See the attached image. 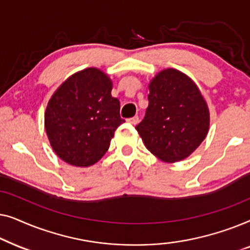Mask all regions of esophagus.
<instances>
[{
	"mask_svg": "<svg viewBox=\"0 0 250 250\" xmlns=\"http://www.w3.org/2000/svg\"><path fill=\"white\" fill-rule=\"evenodd\" d=\"M127 123H129V124H132V125H136L139 123V117H138V116H134V117L128 118Z\"/></svg>",
	"mask_w": 250,
	"mask_h": 250,
	"instance_id": "34e87169",
	"label": "esophagus"
}]
</instances>
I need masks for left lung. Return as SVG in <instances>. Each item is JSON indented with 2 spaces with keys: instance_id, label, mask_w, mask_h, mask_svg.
Instances as JSON below:
<instances>
[{
  "instance_id": "left-lung-1",
  "label": "left lung",
  "mask_w": 250,
  "mask_h": 250,
  "mask_svg": "<svg viewBox=\"0 0 250 250\" xmlns=\"http://www.w3.org/2000/svg\"><path fill=\"white\" fill-rule=\"evenodd\" d=\"M149 105L136 131L150 152L166 163L189 157L206 138L209 111L196 83L176 69L162 70L149 84Z\"/></svg>"
}]
</instances>
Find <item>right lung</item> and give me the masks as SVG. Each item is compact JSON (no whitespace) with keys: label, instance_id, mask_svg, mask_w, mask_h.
Listing matches in <instances>:
<instances>
[{"label":"right lung","instance_id":"obj_1","mask_svg":"<svg viewBox=\"0 0 250 250\" xmlns=\"http://www.w3.org/2000/svg\"><path fill=\"white\" fill-rule=\"evenodd\" d=\"M112 83L97 68L78 71L60 85L47 104L44 123L50 145L63 162L88 167L110 146L121 118Z\"/></svg>","mask_w":250,"mask_h":250}]
</instances>
